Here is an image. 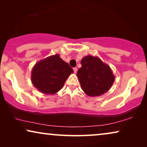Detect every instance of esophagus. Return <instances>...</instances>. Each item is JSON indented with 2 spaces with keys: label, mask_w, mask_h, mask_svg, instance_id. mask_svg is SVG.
<instances>
[{
  "label": "esophagus",
  "mask_w": 147,
  "mask_h": 147,
  "mask_svg": "<svg viewBox=\"0 0 147 147\" xmlns=\"http://www.w3.org/2000/svg\"><path fill=\"white\" fill-rule=\"evenodd\" d=\"M74 73H75V74L77 73V71H78V68H77V67H74Z\"/></svg>",
  "instance_id": "1"
}]
</instances>
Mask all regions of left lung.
Instances as JSON below:
<instances>
[{
	"label": "left lung",
	"instance_id": "obj_1",
	"mask_svg": "<svg viewBox=\"0 0 147 147\" xmlns=\"http://www.w3.org/2000/svg\"><path fill=\"white\" fill-rule=\"evenodd\" d=\"M81 64L77 76L86 94L90 97L100 96L110 89L115 76L108 64L92 55L82 58Z\"/></svg>",
	"mask_w": 147,
	"mask_h": 147
}]
</instances>
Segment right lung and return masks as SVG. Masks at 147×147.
<instances>
[{"label":"right lung","mask_w":147,"mask_h":147,"mask_svg":"<svg viewBox=\"0 0 147 147\" xmlns=\"http://www.w3.org/2000/svg\"><path fill=\"white\" fill-rule=\"evenodd\" d=\"M74 73L69 64L59 54L49 56L35 63L31 71L33 85L44 94H55L63 87L67 78Z\"/></svg>","instance_id":"1"}]
</instances>
